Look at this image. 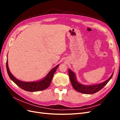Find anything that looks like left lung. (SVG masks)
I'll return each mask as SVG.
<instances>
[{
	"mask_svg": "<svg viewBox=\"0 0 120 120\" xmlns=\"http://www.w3.org/2000/svg\"><path fill=\"white\" fill-rule=\"evenodd\" d=\"M113 74L114 73L112 74L111 77L109 79H108L107 81L103 83L92 86H84L81 85V83H79L77 81L75 74L71 70H68L69 77H70L71 85L74 89L79 93L86 94H95L98 91H99L101 89H102L107 85V83L109 82V81L111 79L112 77V75H113Z\"/></svg>",
	"mask_w": 120,
	"mask_h": 120,
	"instance_id": "left-lung-1",
	"label": "left lung"
}]
</instances>
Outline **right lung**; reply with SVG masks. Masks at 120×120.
Wrapping results in <instances>:
<instances>
[{"instance_id":"obj_1","label":"right lung","mask_w":120,"mask_h":120,"mask_svg":"<svg viewBox=\"0 0 120 120\" xmlns=\"http://www.w3.org/2000/svg\"><path fill=\"white\" fill-rule=\"evenodd\" d=\"M8 60H6V69L8 71V75L10 79L16 84L18 86H19L21 89H22L28 92H37L39 90H42L48 88L49 86L50 82H52V77L54 72H56L57 68L59 66L58 64L54 67L50 71L49 73L46 76V77L38 82H24L19 81V79H16L15 77H13V75L11 74L9 71Z\"/></svg>"}]
</instances>
